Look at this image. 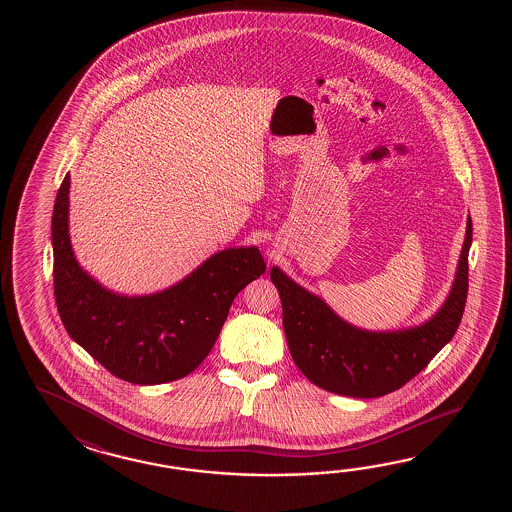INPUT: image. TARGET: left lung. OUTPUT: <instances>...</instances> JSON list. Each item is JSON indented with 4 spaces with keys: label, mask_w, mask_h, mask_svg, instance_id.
Wrapping results in <instances>:
<instances>
[{
    "label": "left lung",
    "mask_w": 512,
    "mask_h": 512,
    "mask_svg": "<svg viewBox=\"0 0 512 512\" xmlns=\"http://www.w3.org/2000/svg\"><path fill=\"white\" fill-rule=\"evenodd\" d=\"M472 219L457 263L456 280L445 304L428 322L401 331H366L351 326L315 294L278 267L271 280L282 298L283 329L294 364L327 392L373 399L395 392L456 335L468 293V251Z\"/></svg>",
    "instance_id": "obj_1"
}]
</instances>
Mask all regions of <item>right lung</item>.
Instances as JSON below:
<instances>
[{
	"label": "right lung",
	"mask_w": 512,
	"mask_h": 512,
	"mask_svg": "<svg viewBox=\"0 0 512 512\" xmlns=\"http://www.w3.org/2000/svg\"><path fill=\"white\" fill-rule=\"evenodd\" d=\"M69 181L67 174L51 221L56 307L69 337L122 381L183 379L216 344L236 294L267 269L260 251L225 249L161 293H111L82 271L71 249Z\"/></svg>",
	"instance_id": "add662e5"
}]
</instances>
